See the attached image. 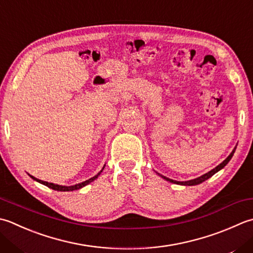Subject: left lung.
<instances>
[{
	"label": "left lung",
	"instance_id": "left-lung-1",
	"mask_svg": "<svg viewBox=\"0 0 253 253\" xmlns=\"http://www.w3.org/2000/svg\"><path fill=\"white\" fill-rule=\"evenodd\" d=\"M236 148H237V146L235 147V149L231 151V153L230 155L226 158V159L222 161L220 165H218L217 166L215 169H212V170H211L210 172H207V173H205L204 175H202V176H200V177H196V179H194V180H190V181H184V182H179V181H174V180H171V179H169V177H167V176H163V175H161V174H159V173H158V174H159L161 177H163V179L165 180H167V181H169V182H171V183H174V184H180V185H197V184H200V183H202V182H204V181H206L207 179H210V177H211L212 175L215 174V173H217L218 172L219 170H221L222 168H224L227 163H228L229 161H230V159L232 158V156H234V153H235V151H236Z\"/></svg>",
	"mask_w": 253,
	"mask_h": 253
}]
</instances>
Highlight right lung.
Returning <instances> with one entry per match:
<instances>
[{
	"label": "right lung",
	"instance_id": "right-lung-1",
	"mask_svg": "<svg viewBox=\"0 0 253 253\" xmlns=\"http://www.w3.org/2000/svg\"><path fill=\"white\" fill-rule=\"evenodd\" d=\"M104 167H105V166H104ZM104 167H103V169H104ZM103 169H102L100 172H98L96 175H94L93 177H91V179H88V180L84 181V182H82V183H79V184H76V185H71V186H64V185H58V184H53V183H48V182H46V181L38 180V179H36V177H34L33 175H31V176H32V179H33V180L37 181V182H39V183H42V184L46 185V186H48V187H50V189H52V190H54V191H60V192H69V191H74V190H79V189H81V187H83V186L87 185L88 183L93 182L94 180L97 179V176H98V175L101 174V172L103 171Z\"/></svg>",
	"mask_w": 253,
	"mask_h": 253
}]
</instances>
